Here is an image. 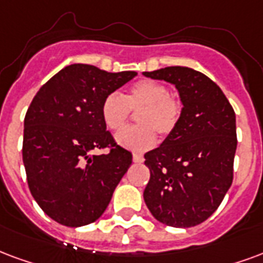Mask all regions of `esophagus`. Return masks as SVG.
<instances>
[{"label": "esophagus", "mask_w": 263, "mask_h": 263, "mask_svg": "<svg viewBox=\"0 0 263 263\" xmlns=\"http://www.w3.org/2000/svg\"><path fill=\"white\" fill-rule=\"evenodd\" d=\"M132 160L135 161V163H142L145 159H143V156L139 155V153H134V155H132Z\"/></svg>", "instance_id": "esophagus-1"}]
</instances>
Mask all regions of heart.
Wrapping results in <instances>:
<instances>
[{
	"label": "heart",
	"mask_w": 263,
	"mask_h": 263,
	"mask_svg": "<svg viewBox=\"0 0 263 263\" xmlns=\"http://www.w3.org/2000/svg\"><path fill=\"white\" fill-rule=\"evenodd\" d=\"M181 103L168 95L163 83L141 81L132 85L124 97L120 93H108L103 99L100 114L104 125L112 132L121 131L132 111L137 114L139 126L128 128L117 135L120 146L134 152H146L155 146L156 135L167 137L180 121Z\"/></svg>",
	"instance_id": "1"
}]
</instances>
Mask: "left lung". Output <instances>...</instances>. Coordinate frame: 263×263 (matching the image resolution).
<instances>
[{
  "mask_svg": "<svg viewBox=\"0 0 263 263\" xmlns=\"http://www.w3.org/2000/svg\"><path fill=\"white\" fill-rule=\"evenodd\" d=\"M143 77L174 85L182 104L176 129L145 155L151 180L143 199L163 224L194 227L215 213L233 182L234 110L220 87L192 68L167 67Z\"/></svg>",
  "mask_w": 263,
  "mask_h": 263,
  "instance_id": "8db88e82",
  "label": "left lung"
}]
</instances>
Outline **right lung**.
Instances as JSON below:
<instances>
[{
  "instance_id": "1",
  "label": "right lung",
  "mask_w": 263,
  "mask_h": 263,
  "mask_svg": "<svg viewBox=\"0 0 263 263\" xmlns=\"http://www.w3.org/2000/svg\"><path fill=\"white\" fill-rule=\"evenodd\" d=\"M72 64L40 87L23 129V164L29 190L43 212L68 227L96 221L132 164L103 122L100 107L108 93L137 77ZM112 147L107 155L95 148Z\"/></svg>"
}]
</instances>
